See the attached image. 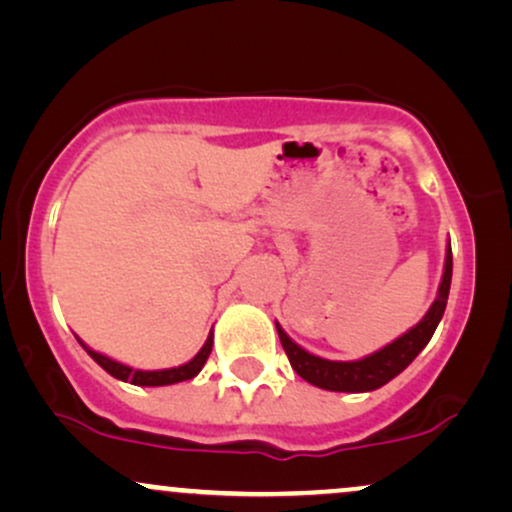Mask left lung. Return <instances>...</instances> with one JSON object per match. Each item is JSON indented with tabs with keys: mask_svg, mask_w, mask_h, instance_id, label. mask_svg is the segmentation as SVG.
<instances>
[{
	"mask_svg": "<svg viewBox=\"0 0 512 512\" xmlns=\"http://www.w3.org/2000/svg\"><path fill=\"white\" fill-rule=\"evenodd\" d=\"M450 279H452V250L448 245L443 281H440L436 301H433L431 308H428L424 320H421L416 327H411L407 334H402V337L395 339L392 344H387L385 349L375 351V354L361 358V361H327V358L308 354V351L301 349L296 342H291L289 334L281 330L279 325H276V332H279L281 346H284L293 370H296L303 380H308L310 385L322 387V390H332V392L378 390V387L390 383L395 375L402 373V370L421 354V349L431 342L440 317L445 313V305H448Z\"/></svg>",
	"mask_w": 512,
	"mask_h": 512,
	"instance_id": "obj_1",
	"label": "left lung"
}]
</instances>
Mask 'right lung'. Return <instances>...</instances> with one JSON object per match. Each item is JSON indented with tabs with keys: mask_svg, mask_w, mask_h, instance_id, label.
I'll list each match as a JSON object with an SVG mask.
<instances>
[{
	"mask_svg": "<svg viewBox=\"0 0 512 512\" xmlns=\"http://www.w3.org/2000/svg\"><path fill=\"white\" fill-rule=\"evenodd\" d=\"M79 344L84 346L88 351V356L93 358V361L98 363L103 370H108L110 375L117 380H125V383H132V385H142V387H161V385H173V383H182V380H190L195 378V375L202 370L204 363H207V358L211 354V346H214V334H209V339L204 342L202 349H199V354L192 358V361L182 363L178 368H166V370H137V368H129L125 363H117L113 358L98 354V351L88 349V346L81 342Z\"/></svg>",
	"mask_w": 512,
	"mask_h": 512,
	"instance_id": "1",
	"label": "right lung"
}]
</instances>
